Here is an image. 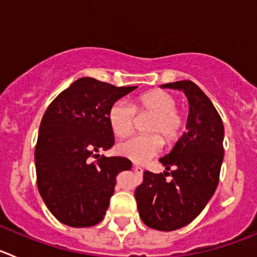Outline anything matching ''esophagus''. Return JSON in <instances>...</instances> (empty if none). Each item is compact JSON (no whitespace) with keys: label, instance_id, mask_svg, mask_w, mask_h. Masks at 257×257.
<instances>
[{"label":"esophagus","instance_id":"34e87169","mask_svg":"<svg viewBox=\"0 0 257 257\" xmlns=\"http://www.w3.org/2000/svg\"><path fill=\"white\" fill-rule=\"evenodd\" d=\"M134 169H135L136 172H142L143 171L142 167H140V166H138V165H134Z\"/></svg>","mask_w":257,"mask_h":257}]
</instances>
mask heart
<instances>
[{
  "label": "heart",
  "mask_w": 257,
  "mask_h": 257,
  "mask_svg": "<svg viewBox=\"0 0 257 257\" xmlns=\"http://www.w3.org/2000/svg\"><path fill=\"white\" fill-rule=\"evenodd\" d=\"M176 105V99L163 90L144 92L131 105L122 100L113 103L108 110V121L113 134L117 136H124L133 130L136 113L151 114L147 123V131L151 134L134 135L122 140L117 144L118 153L139 162L160 152L163 140L166 144L176 142L185 126V118Z\"/></svg>",
  "instance_id": "b5f03b06"
}]
</instances>
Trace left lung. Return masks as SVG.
<instances>
[{
    "label": "left lung",
    "instance_id": "left-lung-1",
    "mask_svg": "<svg viewBox=\"0 0 257 257\" xmlns=\"http://www.w3.org/2000/svg\"><path fill=\"white\" fill-rule=\"evenodd\" d=\"M189 101L187 133L161 158L165 172H144L135 190L139 215L145 225L171 231L198 216L216 190L224 158V124L211 100L192 81L166 83Z\"/></svg>",
    "mask_w": 257,
    "mask_h": 257
}]
</instances>
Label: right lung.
Wrapping results in <instances>:
<instances>
[{
    "mask_svg": "<svg viewBox=\"0 0 257 257\" xmlns=\"http://www.w3.org/2000/svg\"><path fill=\"white\" fill-rule=\"evenodd\" d=\"M136 87L82 77L47 106L35 151L37 187L50 212L65 225L86 228L100 222L117 175L131 169L124 157L97 152L114 145L109 108Z\"/></svg>",
    "mask_w": 257,
    "mask_h": 257,
    "instance_id": "add662e5",
    "label": "right lung"
}]
</instances>
